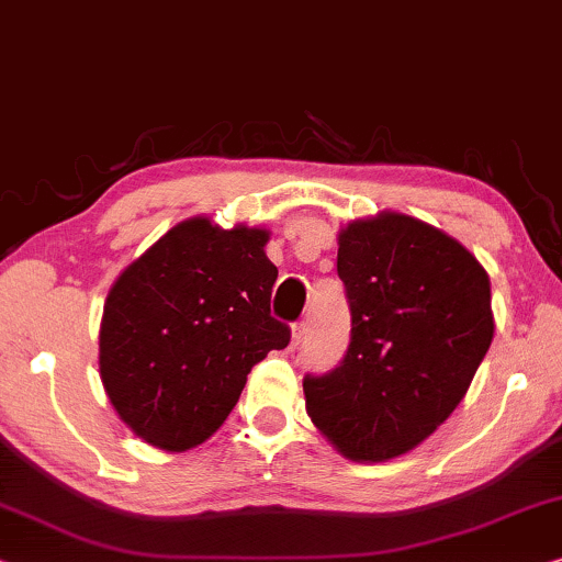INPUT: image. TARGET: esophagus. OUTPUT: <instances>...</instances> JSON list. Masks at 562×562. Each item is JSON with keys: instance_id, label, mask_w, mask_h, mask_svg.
<instances>
[{"instance_id": "obj_1", "label": "esophagus", "mask_w": 562, "mask_h": 562, "mask_svg": "<svg viewBox=\"0 0 562 562\" xmlns=\"http://www.w3.org/2000/svg\"><path fill=\"white\" fill-rule=\"evenodd\" d=\"M304 337H306V322L294 324V329H291V349H299Z\"/></svg>"}]
</instances>
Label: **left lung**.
Segmentation results:
<instances>
[{"label": "left lung", "instance_id": "obj_1", "mask_svg": "<svg viewBox=\"0 0 562 562\" xmlns=\"http://www.w3.org/2000/svg\"><path fill=\"white\" fill-rule=\"evenodd\" d=\"M352 337L329 375L304 378L306 413L349 461L416 449L457 411L494 339L484 266L457 238L382 210L337 235Z\"/></svg>", "mask_w": 562, "mask_h": 562}]
</instances>
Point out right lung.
Masks as SVG:
<instances>
[{
    "label": "right lung",
    "instance_id": "obj_1",
    "mask_svg": "<svg viewBox=\"0 0 562 562\" xmlns=\"http://www.w3.org/2000/svg\"><path fill=\"white\" fill-rule=\"evenodd\" d=\"M271 231L194 215L134 258L105 296L99 370L119 418L154 449L207 441L238 403L248 372L289 345L271 316L279 279Z\"/></svg>",
    "mask_w": 562,
    "mask_h": 562
}]
</instances>
